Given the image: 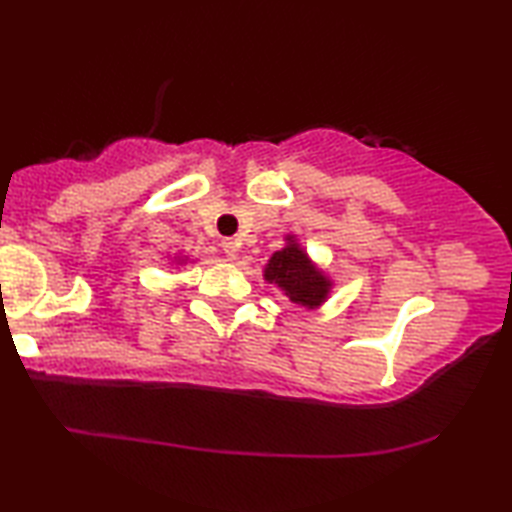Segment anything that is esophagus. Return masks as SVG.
<instances>
[{"label": "esophagus", "instance_id": "esophagus-1", "mask_svg": "<svg viewBox=\"0 0 512 512\" xmlns=\"http://www.w3.org/2000/svg\"><path fill=\"white\" fill-rule=\"evenodd\" d=\"M221 248H223V253L228 255V259H237V255H239V241L237 239H223Z\"/></svg>", "mask_w": 512, "mask_h": 512}]
</instances>
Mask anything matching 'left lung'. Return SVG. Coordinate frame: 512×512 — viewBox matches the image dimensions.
I'll use <instances>...</instances> for the list:
<instances>
[{
  "instance_id": "left-lung-1",
  "label": "left lung",
  "mask_w": 512,
  "mask_h": 512,
  "mask_svg": "<svg viewBox=\"0 0 512 512\" xmlns=\"http://www.w3.org/2000/svg\"><path fill=\"white\" fill-rule=\"evenodd\" d=\"M264 280L280 287L293 305L305 309L320 307L332 291V280L311 262L296 237L291 235L287 237V246L268 259Z\"/></svg>"
}]
</instances>
